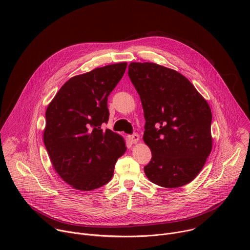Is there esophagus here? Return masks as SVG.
I'll return each mask as SVG.
<instances>
[{"mask_svg":"<svg viewBox=\"0 0 250 250\" xmlns=\"http://www.w3.org/2000/svg\"><path fill=\"white\" fill-rule=\"evenodd\" d=\"M128 139L131 141V144H136V142L139 140V135L137 133H133L128 136Z\"/></svg>","mask_w":250,"mask_h":250,"instance_id":"1","label":"esophagus"}]
</instances>
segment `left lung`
I'll list each match as a JSON object with an SVG mask.
<instances>
[{
    "mask_svg": "<svg viewBox=\"0 0 250 250\" xmlns=\"http://www.w3.org/2000/svg\"><path fill=\"white\" fill-rule=\"evenodd\" d=\"M128 77L144 108V140L151 150L148 179L178 188L194 180L211 150V112L193 84L155 63L132 62Z\"/></svg>",
    "mask_w": 250,
    "mask_h": 250,
    "instance_id": "left-lung-1",
    "label": "left lung"
}]
</instances>
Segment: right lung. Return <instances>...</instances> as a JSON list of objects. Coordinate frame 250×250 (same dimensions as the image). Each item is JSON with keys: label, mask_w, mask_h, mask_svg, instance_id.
<instances>
[{"label": "right lung", "mask_w": 250, "mask_h": 250, "mask_svg": "<svg viewBox=\"0 0 250 250\" xmlns=\"http://www.w3.org/2000/svg\"><path fill=\"white\" fill-rule=\"evenodd\" d=\"M126 65H106L72 77L46 109V150L58 175L77 190L91 191L108 183L126 150L121 135L101 127L109 121L108 97Z\"/></svg>", "instance_id": "1"}]
</instances>
